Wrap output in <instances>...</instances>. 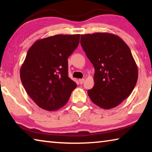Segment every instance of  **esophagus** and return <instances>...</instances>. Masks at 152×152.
Masks as SVG:
<instances>
[{"mask_svg": "<svg viewBox=\"0 0 152 152\" xmlns=\"http://www.w3.org/2000/svg\"><path fill=\"white\" fill-rule=\"evenodd\" d=\"M84 82V78H82V79L79 80V82H80V84H83Z\"/></svg>", "mask_w": 152, "mask_h": 152, "instance_id": "obj_1", "label": "esophagus"}]
</instances>
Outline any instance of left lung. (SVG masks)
I'll use <instances>...</instances> for the list:
<instances>
[{
  "instance_id": "obj_1",
  "label": "left lung",
  "mask_w": 152,
  "mask_h": 152,
  "mask_svg": "<svg viewBox=\"0 0 152 152\" xmlns=\"http://www.w3.org/2000/svg\"><path fill=\"white\" fill-rule=\"evenodd\" d=\"M80 43L95 70L94 85L88 90L90 99L102 109L117 107L137 81V66L129 48L117 35L108 33L81 35Z\"/></svg>"
}]
</instances>
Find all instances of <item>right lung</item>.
Segmentation results:
<instances>
[{
    "label": "right lung",
    "instance_id": "right-lung-1",
    "mask_svg": "<svg viewBox=\"0 0 152 152\" xmlns=\"http://www.w3.org/2000/svg\"><path fill=\"white\" fill-rule=\"evenodd\" d=\"M80 35H56L37 40L20 70L27 93L43 109L52 111L68 102L77 86L68 76V58L78 47Z\"/></svg>",
    "mask_w": 152,
    "mask_h": 152
}]
</instances>
